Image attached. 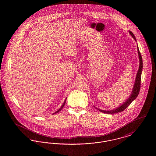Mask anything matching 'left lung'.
Segmentation results:
<instances>
[{"label":"left lung","instance_id":"1","mask_svg":"<svg viewBox=\"0 0 156 156\" xmlns=\"http://www.w3.org/2000/svg\"><path fill=\"white\" fill-rule=\"evenodd\" d=\"M129 33L133 37V38L134 39V40L136 41V39L135 38V36H134L133 33L132 31H129ZM137 51H138V55H139L140 64H139V69H138L137 73V75H136L135 82H134V84L133 89L132 92L131 94V95L128 98V99L126 101V102H125L123 104H122L120 106H119L116 109H115L113 110H111V111H104V110H101V109H98V108L95 107L97 109H98L99 111L101 112L102 113H108V114L116 113H118V112H120L123 111H125V109H126V108L132 102V101H133L138 96L139 91H140V89L141 72H142V69H143L142 57H141V54H140V52L139 51L138 45H137Z\"/></svg>","mask_w":156,"mask_h":156}]
</instances>
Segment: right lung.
<instances>
[{
	"label": "right lung",
	"mask_w": 156,
	"mask_h": 156,
	"mask_svg": "<svg viewBox=\"0 0 156 156\" xmlns=\"http://www.w3.org/2000/svg\"><path fill=\"white\" fill-rule=\"evenodd\" d=\"M66 100H65V101H64V103H63V104H62V106H61V108H59V109H58V111H56V112H55V113H53V115H54V114H55V113H58V112L60 111H61V109H62V108H63V107H64V105H65V104H66Z\"/></svg>",
	"instance_id": "obj_1"
}]
</instances>
